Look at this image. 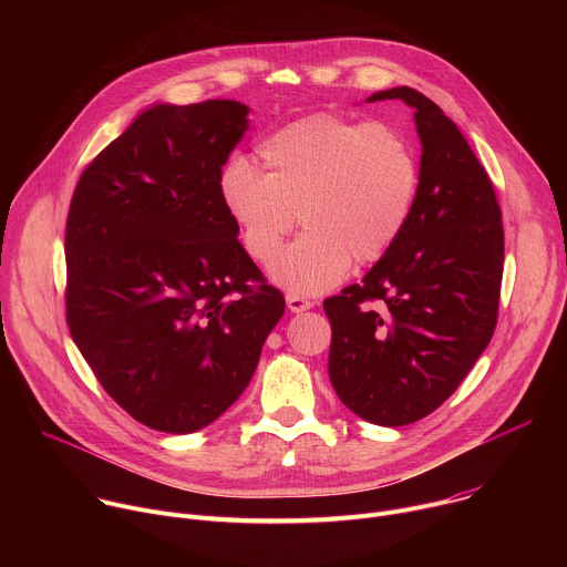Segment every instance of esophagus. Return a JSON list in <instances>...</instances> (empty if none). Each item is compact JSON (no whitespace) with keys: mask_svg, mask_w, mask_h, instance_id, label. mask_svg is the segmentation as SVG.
Returning <instances> with one entry per match:
<instances>
[{"mask_svg":"<svg viewBox=\"0 0 567 567\" xmlns=\"http://www.w3.org/2000/svg\"><path fill=\"white\" fill-rule=\"evenodd\" d=\"M287 307H289V311H293V313H300V311H307V309H311V307H313V302H311L309 298H305V296H298V293H287Z\"/></svg>","mask_w":567,"mask_h":567,"instance_id":"esophagus-1","label":"esophagus"}]
</instances>
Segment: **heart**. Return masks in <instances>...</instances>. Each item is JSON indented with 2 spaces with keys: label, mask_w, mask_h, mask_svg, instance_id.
<instances>
[{
  "label": "heart",
  "mask_w": 567,
  "mask_h": 567,
  "mask_svg": "<svg viewBox=\"0 0 567 567\" xmlns=\"http://www.w3.org/2000/svg\"><path fill=\"white\" fill-rule=\"evenodd\" d=\"M221 171L219 195L247 254L271 265L298 224L305 233L274 265L289 293L334 287L350 262L379 260L406 226L420 188L411 143L390 125L339 114L296 118Z\"/></svg>",
  "instance_id": "b5f03b06"
}]
</instances>
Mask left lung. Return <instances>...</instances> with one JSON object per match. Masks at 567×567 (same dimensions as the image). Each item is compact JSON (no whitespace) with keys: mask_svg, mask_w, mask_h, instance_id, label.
Returning a JSON list of instances; mask_svg holds the SVG:
<instances>
[{"mask_svg":"<svg viewBox=\"0 0 567 567\" xmlns=\"http://www.w3.org/2000/svg\"><path fill=\"white\" fill-rule=\"evenodd\" d=\"M394 99L415 110L422 141L413 213L359 285L322 302L330 381L354 415L379 426L413 424L457 390L494 337L505 260L494 184L457 125L411 87L368 103Z\"/></svg>","mask_w":567,"mask_h":567,"instance_id":"1","label":"left lung"}]
</instances>
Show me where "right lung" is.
Returning a JSON list of instances; mask_svg holds the SVG:
<instances>
[{
	"mask_svg": "<svg viewBox=\"0 0 567 567\" xmlns=\"http://www.w3.org/2000/svg\"><path fill=\"white\" fill-rule=\"evenodd\" d=\"M247 114L237 101L154 105L71 197V339L105 392L154 431L195 433L230 409L285 313L219 195Z\"/></svg>",
	"mask_w": 567,
	"mask_h": 567,
	"instance_id": "obj_1",
	"label": "right lung"
}]
</instances>
